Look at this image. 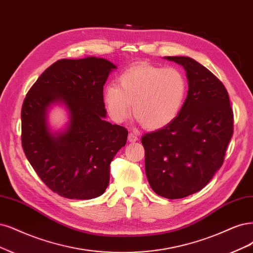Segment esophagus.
Listing matches in <instances>:
<instances>
[{"instance_id":"1","label":"esophagus","mask_w":253,"mask_h":253,"mask_svg":"<svg viewBox=\"0 0 253 253\" xmlns=\"http://www.w3.org/2000/svg\"><path fill=\"white\" fill-rule=\"evenodd\" d=\"M127 140H128L129 142H136V141L138 140V137H137V135L134 134V133H129L128 136H127Z\"/></svg>"}]
</instances>
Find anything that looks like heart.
Here are the masks:
<instances>
[{"instance_id":"1","label":"heart","mask_w":253,"mask_h":253,"mask_svg":"<svg viewBox=\"0 0 253 253\" xmlns=\"http://www.w3.org/2000/svg\"><path fill=\"white\" fill-rule=\"evenodd\" d=\"M186 77L176 67L137 64L121 73L116 85L104 90L112 119L125 123L132 113L147 129H159L175 120L184 104Z\"/></svg>"}]
</instances>
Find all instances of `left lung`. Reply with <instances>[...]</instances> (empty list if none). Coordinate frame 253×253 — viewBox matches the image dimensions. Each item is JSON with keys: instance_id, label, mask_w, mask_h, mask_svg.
<instances>
[{"instance_id": "1", "label": "left lung", "mask_w": 253, "mask_h": 253, "mask_svg": "<svg viewBox=\"0 0 253 253\" xmlns=\"http://www.w3.org/2000/svg\"><path fill=\"white\" fill-rule=\"evenodd\" d=\"M186 71L187 96L169 126L145 134V173L153 190L181 199L201 190L224 161L233 134V113L224 84L187 56H165Z\"/></svg>"}]
</instances>
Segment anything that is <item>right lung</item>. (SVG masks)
I'll use <instances>...</instances> for the list:
<instances>
[{"label":"right lung","instance_id":"add662e5","mask_svg":"<svg viewBox=\"0 0 253 253\" xmlns=\"http://www.w3.org/2000/svg\"><path fill=\"white\" fill-rule=\"evenodd\" d=\"M117 67L89 56L60 59L38 78L22 107V145L42 181L68 199L101 196L110 181V163L125 146L127 130L104 118L103 85ZM63 104L69 120L52 132L47 114Z\"/></svg>","mask_w":253,"mask_h":253}]
</instances>
